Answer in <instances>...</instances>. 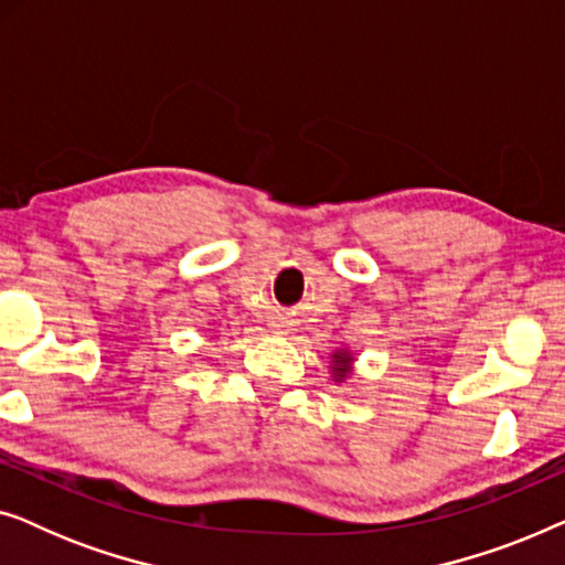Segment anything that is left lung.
I'll use <instances>...</instances> for the list:
<instances>
[{
  "instance_id": "left-lung-1",
  "label": "left lung",
  "mask_w": 565,
  "mask_h": 565,
  "mask_svg": "<svg viewBox=\"0 0 565 565\" xmlns=\"http://www.w3.org/2000/svg\"><path fill=\"white\" fill-rule=\"evenodd\" d=\"M350 362H352V358L347 352H339V354H334V375H337V381H344V375L350 373Z\"/></svg>"
}]
</instances>
